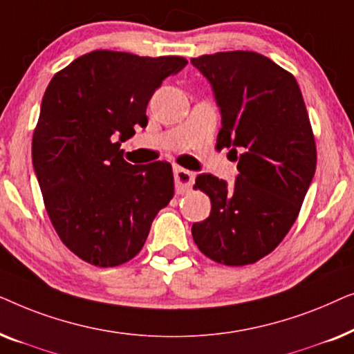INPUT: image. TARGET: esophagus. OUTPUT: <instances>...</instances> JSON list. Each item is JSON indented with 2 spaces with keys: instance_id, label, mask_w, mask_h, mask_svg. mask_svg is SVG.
I'll use <instances>...</instances> for the list:
<instances>
[{
  "instance_id": "esophagus-1",
  "label": "esophagus",
  "mask_w": 354,
  "mask_h": 354,
  "mask_svg": "<svg viewBox=\"0 0 354 354\" xmlns=\"http://www.w3.org/2000/svg\"><path fill=\"white\" fill-rule=\"evenodd\" d=\"M174 178H176V188L178 193H185L192 188L195 182V172L187 171L183 167H174Z\"/></svg>"
}]
</instances>
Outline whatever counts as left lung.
I'll use <instances>...</instances> for the list:
<instances>
[{"mask_svg": "<svg viewBox=\"0 0 354 354\" xmlns=\"http://www.w3.org/2000/svg\"><path fill=\"white\" fill-rule=\"evenodd\" d=\"M209 80L239 176L232 187L201 174L195 188L211 198V214L192 225L203 254L225 266L253 264L285 239L316 172V142L295 77L254 51L192 57Z\"/></svg>", "mask_w": 354, "mask_h": 354, "instance_id": "left-lung-1", "label": "left lung"}]
</instances>
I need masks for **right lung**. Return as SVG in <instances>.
I'll use <instances>...</instances> for the list:
<instances>
[{
  "label": "right lung",
  "mask_w": 354,
  "mask_h": 354,
  "mask_svg": "<svg viewBox=\"0 0 354 354\" xmlns=\"http://www.w3.org/2000/svg\"><path fill=\"white\" fill-rule=\"evenodd\" d=\"M180 56L96 50L53 77L33 130L32 161L51 224L72 253L114 268L140 253L174 196L172 166H132L120 143L147 127V106Z\"/></svg>",
  "instance_id": "1"
}]
</instances>
